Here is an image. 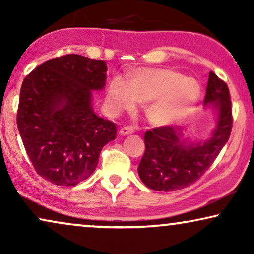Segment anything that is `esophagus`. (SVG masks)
<instances>
[{
    "instance_id": "34e87169",
    "label": "esophagus",
    "mask_w": 254,
    "mask_h": 254,
    "mask_svg": "<svg viewBox=\"0 0 254 254\" xmlns=\"http://www.w3.org/2000/svg\"><path fill=\"white\" fill-rule=\"evenodd\" d=\"M134 127L131 126H125L121 128V129L119 130V134L120 135H129V134H133L134 133Z\"/></svg>"
}]
</instances>
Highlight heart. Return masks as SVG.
<instances>
[{"label":"heart","mask_w":254,"mask_h":254,"mask_svg":"<svg viewBox=\"0 0 254 254\" xmlns=\"http://www.w3.org/2000/svg\"><path fill=\"white\" fill-rule=\"evenodd\" d=\"M200 86L193 78L171 69L141 68L111 81L107 102L114 111L148 104L147 116L156 125H172L185 119L197 103Z\"/></svg>","instance_id":"heart-1"}]
</instances>
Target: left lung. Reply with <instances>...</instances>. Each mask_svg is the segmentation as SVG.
<instances>
[{"mask_svg":"<svg viewBox=\"0 0 254 254\" xmlns=\"http://www.w3.org/2000/svg\"><path fill=\"white\" fill-rule=\"evenodd\" d=\"M204 106L216 113L210 137L190 141L180 127L163 126L144 134L145 151L138 164V176L149 189L159 192L182 190L195 183L220 154L230 137L232 107L228 85L209 72Z\"/></svg>","mask_w":254,"mask_h":254,"instance_id":"1","label":"left lung"}]
</instances>
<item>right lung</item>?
Segmentation results:
<instances>
[{"instance_id":"obj_1","label":"right lung","mask_w":254,"mask_h":254,"mask_svg":"<svg viewBox=\"0 0 254 254\" xmlns=\"http://www.w3.org/2000/svg\"><path fill=\"white\" fill-rule=\"evenodd\" d=\"M106 62L78 54L45 61L24 78L17 126L37 173L59 186L92 175L116 124L92 109V91L105 88Z\"/></svg>"}]
</instances>
